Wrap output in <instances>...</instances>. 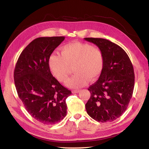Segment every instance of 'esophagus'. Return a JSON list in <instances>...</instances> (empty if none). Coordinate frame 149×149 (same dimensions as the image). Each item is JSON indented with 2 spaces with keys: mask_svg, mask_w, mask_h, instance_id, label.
<instances>
[{
  "mask_svg": "<svg viewBox=\"0 0 149 149\" xmlns=\"http://www.w3.org/2000/svg\"><path fill=\"white\" fill-rule=\"evenodd\" d=\"M79 91H80L79 89H74V90H73V91H72V93H78Z\"/></svg>",
  "mask_w": 149,
  "mask_h": 149,
  "instance_id": "1",
  "label": "esophagus"
}]
</instances>
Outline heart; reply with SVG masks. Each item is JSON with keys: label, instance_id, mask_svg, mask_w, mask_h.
Returning a JSON list of instances; mask_svg holds the SVG:
<instances>
[{"label": "heart", "instance_id": "b5f03b06", "mask_svg": "<svg viewBox=\"0 0 149 149\" xmlns=\"http://www.w3.org/2000/svg\"><path fill=\"white\" fill-rule=\"evenodd\" d=\"M48 67L58 81L65 82L73 68L74 74L66 83L68 87L78 88L89 80L97 79L104 66V55L102 49L92 45L74 42L60 48V54L52 53L48 58Z\"/></svg>", "mask_w": 149, "mask_h": 149}]
</instances>
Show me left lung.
Returning a JSON list of instances; mask_svg holds the SVG:
<instances>
[{"instance_id": "left-lung-1", "label": "left lung", "mask_w": 149, "mask_h": 149, "mask_svg": "<svg viewBox=\"0 0 149 149\" xmlns=\"http://www.w3.org/2000/svg\"><path fill=\"white\" fill-rule=\"evenodd\" d=\"M102 49L104 66L96 83L88 88L91 96L86 104L88 115L101 123L112 122L125 111L132 96L134 71L127 54L118 45L98 38H84Z\"/></svg>"}]
</instances>
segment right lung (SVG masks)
<instances>
[{
	"label": "right lung",
	"mask_w": 149,
	"mask_h": 149,
	"mask_svg": "<svg viewBox=\"0 0 149 149\" xmlns=\"http://www.w3.org/2000/svg\"><path fill=\"white\" fill-rule=\"evenodd\" d=\"M65 37H40L25 47L13 73L17 92L31 117L43 124L52 125L66 115V98L71 94L53 77L48 58Z\"/></svg>",
	"instance_id": "add662e5"
}]
</instances>
